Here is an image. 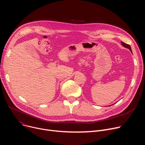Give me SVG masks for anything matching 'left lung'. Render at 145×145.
I'll return each mask as SVG.
<instances>
[{"instance_id":"obj_1","label":"left lung","mask_w":145,"mask_h":145,"mask_svg":"<svg viewBox=\"0 0 145 145\" xmlns=\"http://www.w3.org/2000/svg\"><path fill=\"white\" fill-rule=\"evenodd\" d=\"M121 44L123 45V46H124L125 48H126L129 49V50H130L132 52V49H131V46H130V45L127 44H126V43H125L123 42H121Z\"/></svg>"}]
</instances>
